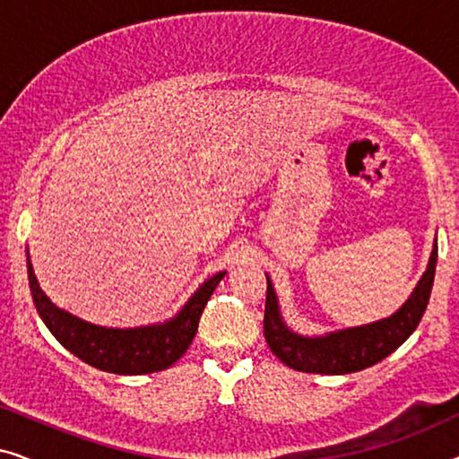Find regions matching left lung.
Here are the masks:
<instances>
[{"mask_svg": "<svg viewBox=\"0 0 459 459\" xmlns=\"http://www.w3.org/2000/svg\"><path fill=\"white\" fill-rule=\"evenodd\" d=\"M437 242L432 248L429 269L422 280L418 281L416 290L405 300V305L394 316L380 319V322L361 325V328H349L332 332L328 336L305 338L290 332L281 322L278 299H275L273 286L267 278V299H265V319H263V332L272 353L288 368L309 374H351L366 369L378 363L397 351L411 332L418 328L426 305H429L432 281H435L437 269Z\"/></svg>", "mask_w": 459, "mask_h": 459, "instance_id": "obj_1", "label": "left lung"}]
</instances>
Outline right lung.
I'll list each match as a JSON object with an SVG mask.
<instances>
[{
  "label": "right lung",
  "instance_id": "1",
  "mask_svg": "<svg viewBox=\"0 0 459 459\" xmlns=\"http://www.w3.org/2000/svg\"><path fill=\"white\" fill-rule=\"evenodd\" d=\"M27 267L33 303L62 347L102 372L123 376L152 374L173 366L192 344L204 305L209 303L212 290L225 275V272H221L206 280L171 322L146 325V328L118 330L87 324L83 319L58 309L37 284L29 259Z\"/></svg>",
  "mask_w": 459,
  "mask_h": 459
}]
</instances>
